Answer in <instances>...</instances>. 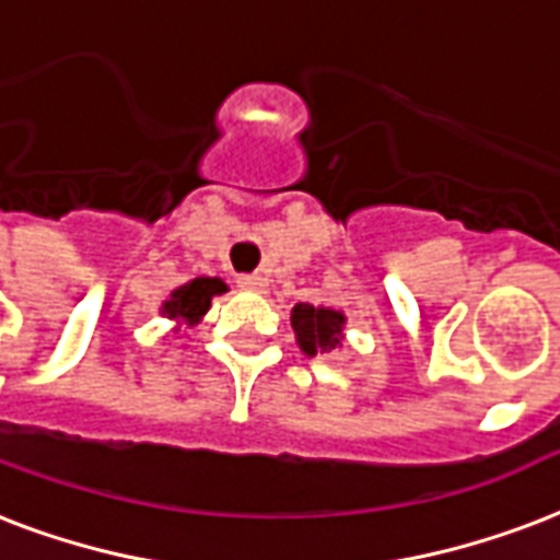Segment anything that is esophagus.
Returning <instances> with one entry per match:
<instances>
[{
    "label": "esophagus",
    "mask_w": 560,
    "mask_h": 560,
    "mask_svg": "<svg viewBox=\"0 0 560 560\" xmlns=\"http://www.w3.org/2000/svg\"><path fill=\"white\" fill-rule=\"evenodd\" d=\"M237 284H241L243 290H255V293H261V290L267 288V279L255 272V276H241V279H237Z\"/></svg>",
    "instance_id": "34e87169"
}]
</instances>
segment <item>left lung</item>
<instances>
[{"label":"left lung","instance_id":"left-lung-1","mask_svg":"<svg viewBox=\"0 0 560 560\" xmlns=\"http://www.w3.org/2000/svg\"><path fill=\"white\" fill-rule=\"evenodd\" d=\"M343 323L347 317L340 311L314 308L308 302H299L290 311V326L296 331V343L305 355L331 352L343 343Z\"/></svg>","mask_w":560,"mask_h":560}]
</instances>
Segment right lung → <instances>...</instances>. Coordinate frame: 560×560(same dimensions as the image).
<instances>
[{"instance_id":"right-lung-1","label":"right lung","mask_w":560,"mask_h":560,"mask_svg":"<svg viewBox=\"0 0 560 560\" xmlns=\"http://www.w3.org/2000/svg\"><path fill=\"white\" fill-rule=\"evenodd\" d=\"M225 281L208 279V276H199V279L187 281L182 288H176L170 293L164 305H161V314L170 319H185L187 326H194L208 314L211 308V299L225 293Z\"/></svg>"}]
</instances>
